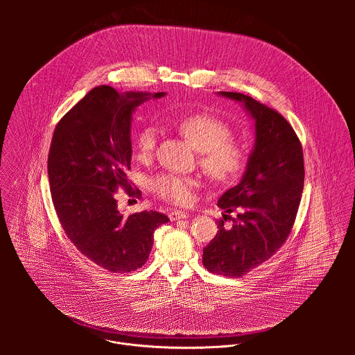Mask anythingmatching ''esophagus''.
Here are the masks:
<instances>
[{
    "instance_id": "esophagus-1",
    "label": "esophagus",
    "mask_w": 355,
    "mask_h": 355,
    "mask_svg": "<svg viewBox=\"0 0 355 355\" xmlns=\"http://www.w3.org/2000/svg\"><path fill=\"white\" fill-rule=\"evenodd\" d=\"M168 217H169L171 221H176V220H180V218L189 217V213L183 211V210H172V211H169Z\"/></svg>"
}]
</instances>
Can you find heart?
I'll list each match as a JSON object with an SVG mask.
<instances>
[{"mask_svg": "<svg viewBox=\"0 0 355 355\" xmlns=\"http://www.w3.org/2000/svg\"><path fill=\"white\" fill-rule=\"evenodd\" d=\"M180 132L200 152V165L216 183H230L245 172L250 153L249 148L235 138L230 125L209 113H194L178 123ZM159 130L155 124H146L135 138V148L141 158L150 157L158 141ZM200 179L172 171H164L149 180L153 194L166 202L186 205L193 198Z\"/></svg>", "mask_w": 355, "mask_h": 355, "instance_id": "1", "label": "heart"}]
</instances>
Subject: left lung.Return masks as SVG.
Returning <instances> with one entry per match:
<instances>
[{
  "mask_svg": "<svg viewBox=\"0 0 355 355\" xmlns=\"http://www.w3.org/2000/svg\"><path fill=\"white\" fill-rule=\"evenodd\" d=\"M220 94L245 103L255 121V146L241 183L217 202L224 214L216 220L218 231L203 249L202 262L211 273L241 277L276 254L291 234L304 191V152L280 113L241 93Z\"/></svg>",
  "mask_w": 355,
  "mask_h": 355,
  "instance_id": "left-lung-1",
  "label": "left lung"
}]
</instances>
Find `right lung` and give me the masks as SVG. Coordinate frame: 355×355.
<instances>
[{"mask_svg": "<svg viewBox=\"0 0 355 355\" xmlns=\"http://www.w3.org/2000/svg\"><path fill=\"white\" fill-rule=\"evenodd\" d=\"M149 96L94 87L61 117L51 138L48 175L58 221L80 253L113 273L142 268L154 230L169 221L153 210L123 217L116 201L119 187L128 197L142 196L130 186L125 171L132 153L131 116Z\"/></svg>", "mask_w": 355, "mask_h": 355, "instance_id": "1", "label": "right lung"}]
</instances>
